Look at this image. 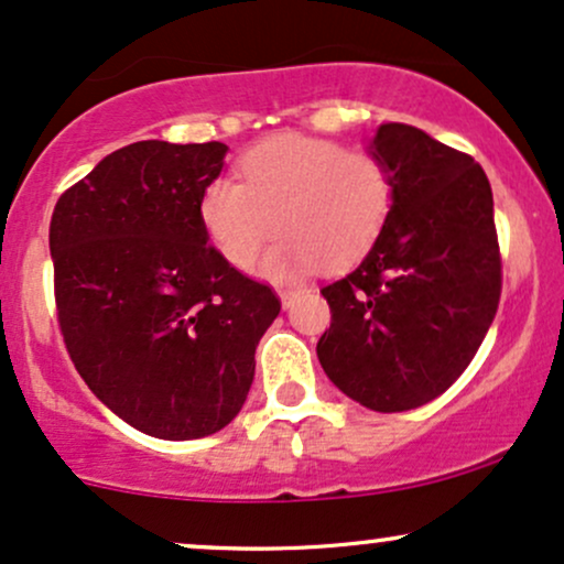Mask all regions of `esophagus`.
Instances as JSON below:
<instances>
[{
    "label": "esophagus",
    "instance_id": "1",
    "mask_svg": "<svg viewBox=\"0 0 564 564\" xmlns=\"http://www.w3.org/2000/svg\"><path fill=\"white\" fill-rule=\"evenodd\" d=\"M280 297H282V306L290 308L295 306V301L301 297V288H282L280 290Z\"/></svg>",
    "mask_w": 564,
    "mask_h": 564
}]
</instances>
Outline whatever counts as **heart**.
<instances>
[{
	"instance_id": "obj_1",
	"label": "heart",
	"mask_w": 564,
	"mask_h": 564,
	"mask_svg": "<svg viewBox=\"0 0 564 564\" xmlns=\"http://www.w3.org/2000/svg\"><path fill=\"white\" fill-rule=\"evenodd\" d=\"M242 182L218 176L200 200L208 237L235 269H250L280 231L271 276L343 269L367 256L395 200L388 163L333 139L282 134L242 158Z\"/></svg>"
}]
</instances>
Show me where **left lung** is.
Instances as JSON below:
<instances>
[{"mask_svg": "<svg viewBox=\"0 0 564 564\" xmlns=\"http://www.w3.org/2000/svg\"><path fill=\"white\" fill-rule=\"evenodd\" d=\"M372 152L393 174V210L359 267L322 288L333 324L316 356L348 399L390 414L438 399L475 359L499 308L501 253L473 155L406 123H382Z\"/></svg>", "mask_w": 564, "mask_h": 564, "instance_id": "left-lung-1", "label": "left lung"}]
</instances>
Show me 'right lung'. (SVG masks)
Masks as SVG:
<instances>
[{
	"label": "right lung",
	"instance_id": "add662e5",
	"mask_svg": "<svg viewBox=\"0 0 564 564\" xmlns=\"http://www.w3.org/2000/svg\"><path fill=\"white\" fill-rule=\"evenodd\" d=\"M224 155L221 142L126 144L59 195L50 221L73 367L155 438H203L235 420L282 308L208 242L200 200Z\"/></svg>",
	"mask_w": 564,
	"mask_h": 564
}]
</instances>
